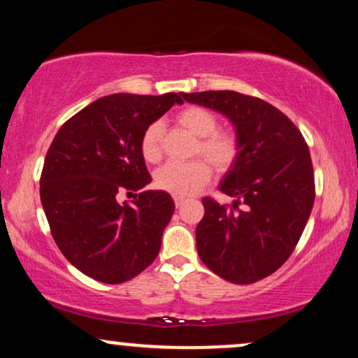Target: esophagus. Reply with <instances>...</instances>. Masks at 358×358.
I'll list each match as a JSON object with an SVG mask.
<instances>
[{"label": "esophagus", "instance_id": "esophagus-1", "mask_svg": "<svg viewBox=\"0 0 358 358\" xmlns=\"http://www.w3.org/2000/svg\"><path fill=\"white\" fill-rule=\"evenodd\" d=\"M173 200H175L176 207H180V205L185 202V196H173Z\"/></svg>", "mask_w": 358, "mask_h": 358}]
</instances>
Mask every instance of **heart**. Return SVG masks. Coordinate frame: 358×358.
Here are the masks:
<instances>
[{"mask_svg": "<svg viewBox=\"0 0 358 358\" xmlns=\"http://www.w3.org/2000/svg\"><path fill=\"white\" fill-rule=\"evenodd\" d=\"M176 121L192 134L199 136L195 155H202L217 173H225L236 165L239 158V139L229 129H217L219 121L215 114L200 106H188L176 113ZM163 124L151 122L141 136V155L146 162L158 163L162 159ZM212 176L210 166L203 159L188 163H168L155 175L159 190L175 196H190L202 190Z\"/></svg>", "mask_w": 358, "mask_h": 358, "instance_id": "b5f03b06", "label": "heart"}]
</instances>
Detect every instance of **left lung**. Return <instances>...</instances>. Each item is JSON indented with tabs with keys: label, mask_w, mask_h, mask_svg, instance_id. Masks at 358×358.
I'll list each match as a JSON object with an SVG mask.
<instances>
[{
	"label": "left lung",
	"mask_w": 358,
	"mask_h": 358,
	"mask_svg": "<svg viewBox=\"0 0 358 358\" xmlns=\"http://www.w3.org/2000/svg\"><path fill=\"white\" fill-rule=\"evenodd\" d=\"M180 96L227 116L239 139V158L220 183L234 203L202 200L199 256L236 285L261 281L293 254L313 208V163L305 138L286 114L259 97L234 90Z\"/></svg>",
	"instance_id": "left-lung-1"
}]
</instances>
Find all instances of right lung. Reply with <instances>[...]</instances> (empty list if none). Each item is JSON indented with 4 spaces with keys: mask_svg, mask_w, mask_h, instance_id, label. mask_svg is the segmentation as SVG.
Listing matches in <instances>:
<instances>
[{
    "mask_svg": "<svg viewBox=\"0 0 358 358\" xmlns=\"http://www.w3.org/2000/svg\"><path fill=\"white\" fill-rule=\"evenodd\" d=\"M182 102L175 92L113 94L79 110L53 138L40 176V199L55 244L89 278L119 285L158 256L175 212L173 199L146 190L127 206L117 196L151 183L141 136Z\"/></svg>",
    "mask_w": 358,
    "mask_h": 358,
    "instance_id": "1",
    "label": "right lung"
}]
</instances>
